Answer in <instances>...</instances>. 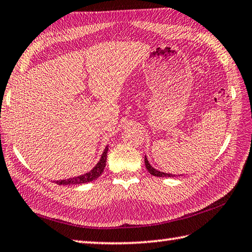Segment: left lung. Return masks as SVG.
Returning <instances> with one entry per match:
<instances>
[{"mask_svg": "<svg viewBox=\"0 0 252 252\" xmlns=\"http://www.w3.org/2000/svg\"><path fill=\"white\" fill-rule=\"evenodd\" d=\"M144 162H145V166L148 168V171L150 174H152L153 176H158V177H173V176H176V175H172V174H166V173H162L159 171H157L155 168H153L152 166L150 165V163L146 158H144Z\"/></svg>", "mask_w": 252, "mask_h": 252, "instance_id": "8db88e82", "label": "left lung"}]
</instances>
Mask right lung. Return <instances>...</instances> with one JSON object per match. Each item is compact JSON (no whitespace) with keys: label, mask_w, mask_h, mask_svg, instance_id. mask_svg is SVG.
<instances>
[{"label":"right lung","mask_w":252,"mask_h":252,"mask_svg":"<svg viewBox=\"0 0 252 252\" xmlns=\"http://www.w3.org/2000/svg\"><path fill=\"white\" fill-rule=\"evenodd\" d=\"M107 153H108V146L104 150V152L102 154L101 158L98 162L97 165H95L93 170H91L89 173H86L84 175L77 176V177H72L69 178V180H63V181H57L56 183L58 185H71V184H85V183H89L91 181L98 178L100 175H101L104 166H106V162H107Z\"/></svg>","instance_id":"obj_1"}]
</instances>
